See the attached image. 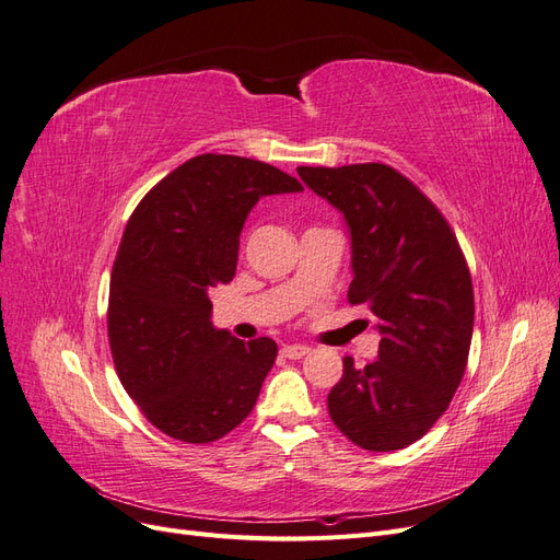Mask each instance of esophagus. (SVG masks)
<instances>
[{
	"mask_svg": "<svg viewBox=\"0 0 560 560\" xmlns=\"http://www.w3.org/2000/svg\"><path fill=\"white\" fill-rule=\"evenodd\" d=\"M311 348L308 346H301V343H294V346H284L282 348V354L287 360H301L303 354H306Z\"/></svg>",
	"mask_w": 560,
	"mask_h": 560,
	"instance_id": "34e87169",
	"label": "esophagus"
}]
</instances>
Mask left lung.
<instances>
[{"label":"left lung","instance_id":"8db88e82","mask_svg":"<svg viewBox=\"0 0 560 560\" xmlns=\"http://www.w3.org/2000/svg\"><path fill=\"white\" fill-rule=\"evenodd\" d=\"M346 217L352 243L348 301L376 317L378 360L343 376L329 416L364 451L411 446L444 416L460 385L474 327L465 254L434 202L385 163L296 167Z\"/></svg>","mask_w":560,"mask_h":560}]
</instances>
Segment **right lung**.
<instances>
[{
	"instance_id": "1",
	"label": "right lung",
	"mask_w": 560,
	"mask_h": 560,
	"mask_svg": "<svg viewBox=\"0 0 560 560\" xmlns=\"http://www.w3.org/2000/svg\"><path fill=\"white\" fill-rule=\"evenodd\" d=\"M303 191L278 167L202 154L163 177L118 245L107 331L114 366L151 425L210 444L249 416L278 346L212 327L210 290L238 264L241 231L261 196Z\"/></svg>"
}]
</instances>
